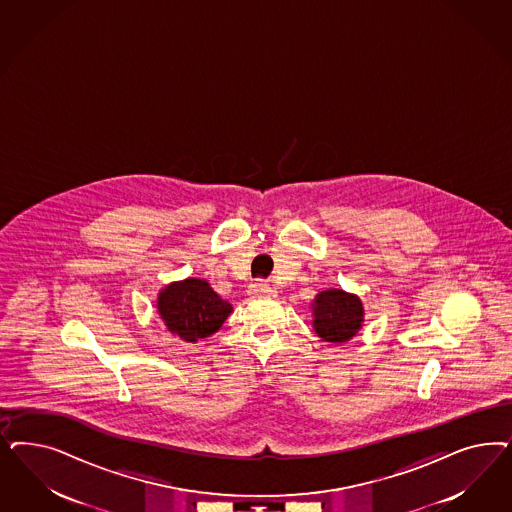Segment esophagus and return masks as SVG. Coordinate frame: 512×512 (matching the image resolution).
Here are the masks:
<instances>
[{
  "mask_svg": "<svg viewBox=\"0 0 512 512\" xmlns=\"http://www.w3.org/2000/svg\"><path fill=\"white\" fill-rule=\"evenodd\" d=\"M269 292H271V286L265 281L252 282L248 288L250 296H269Z\"/></svg>",
  "mask_w": 512,
  "mask_h": 512,
  "instance_id": "obj_1",
  "label": "esophagus"
}]
</instances>
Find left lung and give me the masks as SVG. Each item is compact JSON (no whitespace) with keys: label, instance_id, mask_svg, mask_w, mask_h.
<instances>
[{"label":"left lung","instance_id":"1","mask_svg":"<svg viewBox=\"0 0 512 512\" xmlns=\"http://www.w3.org/2000/svg\"><path fill=\"white\" fill-rule=\"evenodd\" d=\"M314 330L322 341L347 343L362 328L363 307L360 297L331 288L320 292L313 303Z\"/></svg>","mask_w":512,"mask_h":512}]
</instances>
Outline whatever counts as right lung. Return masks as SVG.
Segmentation results:
<instances>
[{
	"label": "right lung",
	"mask_w": 512,
	"mask_h": 512,
	"mask_svg": "<svg viewBox=\"0 0 512 512\" xmlns=\"http://www.w3.org/2000/svg\"><path fill=\"white\" fill-rule=\"evenodd\" d=\"M158 311L171 333L196 343L213 335L230 316L231 305L216 294L209 282L186 279L160 292Z\"/></svg>",
	"instance_id": "obj_1"
}]
</instances>
